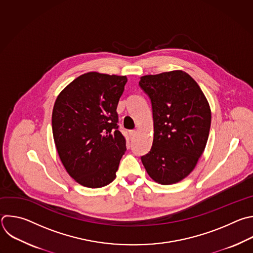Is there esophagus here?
<instances>
[{
  "label": "esophagus",
  "mask_w": 253,
  "mask_h": 253,
  "mask_svg": "<svg viewBox=\"0 0 253 253\" xmlns=\"http://www.w3.org/2000/svg\"><path fill=\"white\" fill-rule=\"evenodd\" d=\"M129 134H130L131 136H135V135L137 134V131H136V130H131V131H129Z\"/></svg>",
  "instance_id": "34e87169"
}]
</instances>
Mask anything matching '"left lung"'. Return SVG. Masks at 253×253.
<instances>
[{
    "label": "left lung",
    "mask_w": 253,
    "mask_h": 253,
    "mask_svg": "<svg viewBox=\"0 0 253 253\" xmlns=\"http://www.w3.org/2000/svg\"><path fill=\"white\" fill-rule=\"evenodd\" d=\"M139 86L151 100L154 139L141 157L149 176L162 185L185 179L202 156L211 113L198 83L185 71L142 76Z\"/></svg>",
    "instance_id": "obj_1"
}]
</instances>
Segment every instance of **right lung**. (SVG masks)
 Wrapping results in <instances>:
<instances>
[{"label":"right lung","instance_id":"add662e5","mask_svg":"<svg viewBox=\"0 0 253 253\" xmlns=\"http://www.w3.org/2000/svg\"><path fill=\"white\" fill-rule=\"evenodd\" d=\"M126 82V76L88 72L55 100L51 125L56 150L67 173L84 187L101 188L116 178L126 151L116 111Z\"/></svg>","mask_w":253,"mask_h":253}]
</instances>
